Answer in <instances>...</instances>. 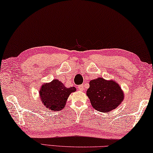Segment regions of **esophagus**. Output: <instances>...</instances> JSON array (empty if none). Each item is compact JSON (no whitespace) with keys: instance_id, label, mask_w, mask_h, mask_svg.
I'll use <instances>...</instances> for the list:
<instances>
[{"instance_id":"obj_1","label":"esophagus","mask_w":153,"mask_h":153,"mask_svg":"<svg viewBox=\"0 0 153 153\" xmlns=\"http://www.w3.org/2000/svg\"><path fill=\"white\" fill-rule=\"evenodd\" d=\"M78 89L79 90V91H83L84 90V86L83 84H82V85H79V86H78Z\"/></svg>"}]
</instances>
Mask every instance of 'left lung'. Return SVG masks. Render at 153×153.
<instances>
[{
  "label": "left lung",
  "instance_id": "1",
  "mask_svg": "<svg viewBox=\"0 0 153 153\" xmlns=\"http://www.w3.org/2000/svg\"><path fill=\"white\" fill-rule=\"evenodd\" d=\"M86 95L96 110L101 112H109L119 106L124 99V92L119 84L113 80L102 78L92 79Z\"/></svg>",
  "mask_w": 153,
  "mask_h": 153
}]
</instances>
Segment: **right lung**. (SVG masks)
I'll return each instance as SVG.
<instances>
[{
  "mask_svg": "<svg viewBox=\"0 0 153 153\" xmlns=\"http://www.w3.org/2000/svg\"><path fill=\"white\" fill-rule=\"evenodd\" d=\"M76 91L75 87L67 88L59 79L42 84L39 97L45 107L51 111H60L65 108L70 94Z\"/></svg>",
  "mask_w": 153,
  "mask_h": 153,
  "instance_id": "obj_1",
  "label": "right lung"
}]
</instances>
